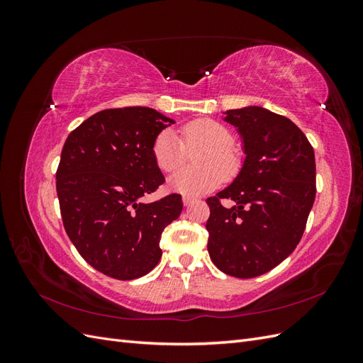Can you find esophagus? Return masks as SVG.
I'll return each instance as SVG.
<instances>
[{
    "label": "esophagus",
    "mask_w": 363,
    "mask_h": 363,
    "mask_svg": "<svg viewBox=\"0 0 363 363\" xmlns=\"http://www.w3.org/2000/svg\"><path fill=\"white\" fill-rule=\"evenodd\" d=\"M194 201H195L194 196H188V195L183 196V204H184V206H191Z\"/></svg>",
    "instance_id": "1"
}]
</instances>
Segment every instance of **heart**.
Listing matches in <instances>:
<instances>
[{"label": "heart", "instance_id": "b5f03b06", "mask_svg": "<svg viewBox=\"0 0 363 363\" xmlns=\"http://www.w3.org/2000/svg\"><path fill=\"white\" fill-rule=\"evenodd\" d=\"M179 136L164 128L152 140L151 156L163 172L182 167L186 150L195 152L196 167L183 168L172 174L168 186L183 195H200L218 188L225 179H233L240 169V159L232 148L233 135L224 124L211 118H200L180 127Z\"/></svg>", "mask_w": 363, "mask_h": 363}]
</instances>
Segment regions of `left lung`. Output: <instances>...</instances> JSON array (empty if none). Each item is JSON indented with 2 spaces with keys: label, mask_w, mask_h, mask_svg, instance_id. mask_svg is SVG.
Masks as SVG:
<instances>
[{
  "label": "left lung",
  "mask_w": 363,
  "mask_h": 363,
  "mask_svg": "<svg viewBox=\"0 0 363 363\" xmlns=\"http://www.w3.org/2000/svg\"><path fill=\"white\" fill-rule=\"evenodd\" d=\"M244 139L235 182L206 200L207 250L216 268L238 279L262 276L298 245L315 201L311 142L291 119L262 107L227 111ZM223 199L234 201L227 209Z\"/></svg>",
  "instance_id": "8db88e82"
}]
</instances>
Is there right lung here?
Here are the masks:
<instances>
[{
	"label": "right lung",
	"instance_id": "right-lung-1",
	"mask_svg": "<svg viewBox=\"0 0 363 363\" xmlns=\"http://www.w3.org/2000/svg\"><path fill=\"white\" fill-rule=\"evenodd\" d=\"M172 123L150 107L106 108L63 145L56 172L63 227L80 256L112 279L133 280L155 268L163 230L182 213L179 194L139 201L164 183L151 145Z\"/></svg>",
	"mask_w": 363,
	"mask_h": 363
}]
</instances>
